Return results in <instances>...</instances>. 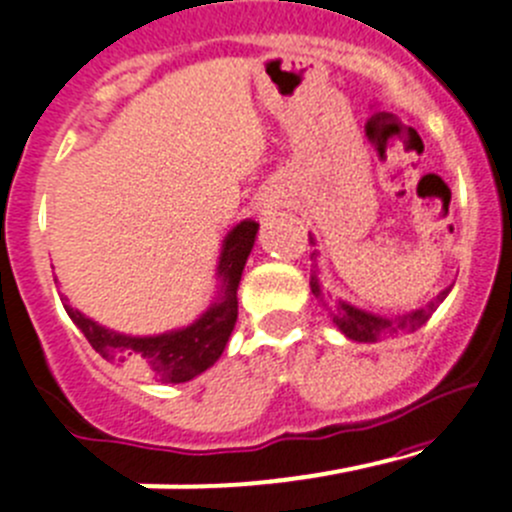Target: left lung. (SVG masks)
Instances as JSON below:
<instances>
[{
  "label": "left lung",
  "mask_w": 512,
  "mask_h": 512,
  "mask_svg": "<svg viewBox=\"0 0 512 512\" xmlns=\"http://www.w3.org/2000/svg\"><path fill=\"white\" fill-rule=\"evenodd\" d=\"M310 242L315 245L313 237H310ZM315 257H318V252H313V260ZM310 290H313L315 298L321 300L323 308L331 313L333 323L341 328L343 336L351 338V341H358V343H376V341H381V338L396 336V333L417 331V328H422L424 323L432 318V313L439 308V303H442V300L447 298V293H450V288H447V290H442V293H439L432 303L424 305V308L412 310V313L396 315V318H386V315H376V313H369V310L356 308V305L346 303V300H333L331 295L321 288L315 270H313V275H310Z\"/></svg>",
  "instance_id": "obj_1"
}]
</instances>
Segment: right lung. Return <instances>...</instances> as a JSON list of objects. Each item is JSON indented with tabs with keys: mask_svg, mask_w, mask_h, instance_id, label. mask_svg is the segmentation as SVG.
<instances>
[{
	"mask_svg": "<svg viewBox=\"0 0 512 512\" xmlns=\"http://www.w3.org/2000/svg\"><path fill=\"white\" fill-rule=\"evenodd\" d=\"M257 229L260 224L255 219H245L224 237L217 265L219 295L197 321L186 328L159 333V336H126L85 318L68 303V298H62L65 300L62 305L75 326L88 338L90 346L105 361L146 371L161 384H184L217 364V358L227 346L229 333L237 323V288H240L242 270H245L252 245H255Z\"/></svg>",
	"mask_w": 512,
	"mask_h": 512,
	"instance_id": "obj_1",
	"label": "right lung"
}]
</instances>
